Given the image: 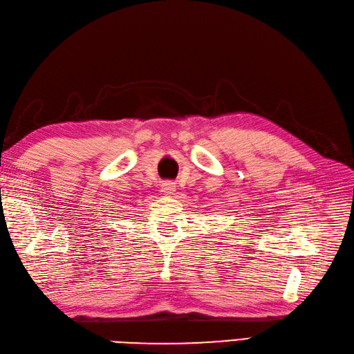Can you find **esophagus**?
Wrapping results in <instances>:
<instances>
[{"mask_svg":"<svg viewBox=\"0 0 354 354\" xmlns=\"http://www.w3.org/2000/svg\"><path fill=\"white\" fill-rule=\"evenodd\" d=\"M174 191H176V183H172V182L162 183V192L165 194V196H172Z\"/></svg>","mask_w":354,"mask_h":354,"instance_id":"34e87169","label":"esophagus"}]
</instances>
